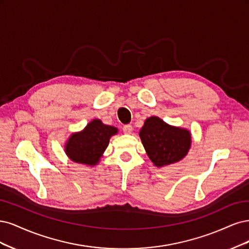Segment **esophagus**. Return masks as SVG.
I'll return each mask as SVG.
<instances>
[{"instance_id":"obj_1","label":"esophagus","mask_w":249,"mask_h":249,"mask_svg":"<svg viewBox=\"0 0 249 249\" xmlns=\"http://www.w3.org/2000/svg\"><path fill=\"white\" fill-rule=\"evenodd\" d=\"M123 132L125 134H130L132 132V126L131 125H124L123 126Z\"/></svg>"}]
</instances>
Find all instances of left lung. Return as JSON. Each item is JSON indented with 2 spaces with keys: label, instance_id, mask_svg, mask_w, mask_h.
<instances>
[{
  "label": "left lung",
  "instance_id": "obj_1",
  "mask_svg": "<svg viewBox=\"0 0 249 249\" xmlns=\"http://www.w3.org/2000/svg\"><path fill=\"white\" fill-rule=\"evenodd\" d=\"M140 138L151 161L158 167L180 161L191 146V134L187 129L168 125L158 117L146 120Z\"/></svg>",
  "mask_w": 249,
  "mask_h": 249
}]
</instances>
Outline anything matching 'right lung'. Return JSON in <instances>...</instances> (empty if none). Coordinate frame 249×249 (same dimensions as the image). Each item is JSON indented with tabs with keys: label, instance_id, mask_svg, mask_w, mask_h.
<instances>
[{
	"label": "right lung",
	"instance_id": "1",
	"mask_svg": "<svg viewBox=\"0 0 249 249\" xmlns=\"http://www.w3.org/2000/svg\"><path fill=\"white\" fill-rule=\"evenodd\" d=\"M117 132L116 127L106 125L99 119H95L84 130L70 135L65 145L66 155L76 163L94 166L99 162L107 148L109 139Z\"/></svg>",
	"mask_w": 249,
	"mask_h": 249
}]
</instances>
